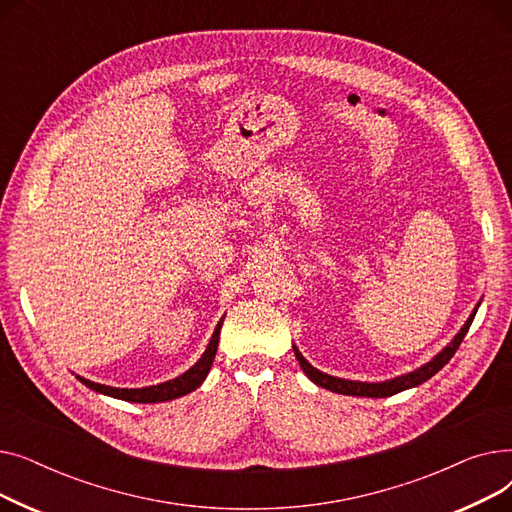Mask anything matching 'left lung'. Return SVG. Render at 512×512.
Segmentation results:
<instances>
[{
  "label": "left lung",
  "instance_id": "1",
  "mask_svg": "<svg viewBox=\"0 0 512 512\" xmlns=\"http://www.w3.org/2000/svg\"><path fill=\"white\" fill-rule=\"evenodd\" d=\"M477 313V307L475 311L471 313V317L467 319V324L461 328V332L454 336V340L444 348V351L434 359L429 361L427 365L419 367L417 371H411L407 375H400V378H394L390 382H382V384H367V382H351V380H340V378H334V375H328L324 371L315 369L299 351L294 348V355H297V361L301 363L303 371L307 373V378L311 382H315L317 386L321 388H328L332 392H338V394H346V396H369V398H386V396H392L396 392H402L407 388H413V386H419L423 382H427L432 375H436L456 353V348L461 346L463 338L467 336L471 324H473V317Z\"/></svg>",
  "mask_w": 512,
  "mask_h": 512
}]
</instances>
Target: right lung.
<instances>
[{
	"label": "right lung",
	"instance_id": "add662e5",
	"mask_svg": "<svg viewBox=\"0 0 512 512\" xmlns=\"http://www.w3.org/2000/svg\"><path fill=\"white\" fill-rule=\"evenodd\" d=\"M220 330H222V321L218 324V328H215V332L211 336V342L207 346V351L203 353V357L191 369H188L186 373H182L180 378L164 382V384L149 386V388H130L128 390V388H112V386L95 384L91 380L80 378V375H76V378L83 382L87 388L95 390V392L114 396V398H120V400H128V402H164V400H172V398H178V396H184L188 392L197 390L201 386V382L207 378V373L211 369V363L215 359V353H218Z\"/></svg>",
	"mask_w": 512,
	"mask_h": 512
}]
</instances>
